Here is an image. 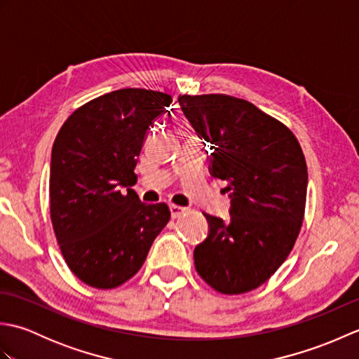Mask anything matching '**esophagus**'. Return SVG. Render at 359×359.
<instances>
[{
    "label": "esophagus",
    "instance_id": "34e87169",
    "mask_svg": "<svg viewBox=\"0 0 359 359\" xmlns=\"http://www.w3.org/2000/svg\"><path fill=\"white\" fill-rule=\"evenodd\" d=\"M170 211H171V217L172 219H177L180 217L184 212L187 211V208L184 207H179V205H170Z\"/></svg>",
    "mask_w": 359,
    "mask_h": 359
}]
</instances>
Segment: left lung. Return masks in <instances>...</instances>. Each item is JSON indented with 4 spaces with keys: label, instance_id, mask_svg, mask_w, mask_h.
Returning a JSON list of instances; mask_svg holds the SVG:
<instances>
[{
    "label": "left lung",
    "instance_id": "left-lung-1",
    "mask_svg": "<svg viewBox=\"0 0 359 359\" xmlns=\"http://www.w3.org/2000/svg\"><path fill=\"white\" fill-rule=\"evenodd\" d=\"M185 117L211 147L210 174L226 180V220L205 215L208 236L194 248L201 278L224 294L255 290L285 261L307 196L306 157L293 133L247 100L179 95Z\"/></svg>",
    "mask_w": 359,
    "mask_h": 359
}]
</instances>
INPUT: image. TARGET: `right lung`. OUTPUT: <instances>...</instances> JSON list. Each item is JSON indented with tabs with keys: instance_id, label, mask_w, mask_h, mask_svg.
<instances>
[{
	"instance_id": "obj_1",
	"label": "right lung",
	"mask_w": 359,
	"mask_h": 359,
	"mask_svg": "<svg viewBox=\"0 0 359 359\" xmlns=\"http://www.w3.org/2000/svg\"><path fill=\"white\" fill-rule=\"evenodd\" d=\"M171 103L157 90H114L75 111L53 142V231L67 266L90 287L133 278L171 217L166 203H142L128 188L151 126Z\"/></svg>"
}]
</instances>
